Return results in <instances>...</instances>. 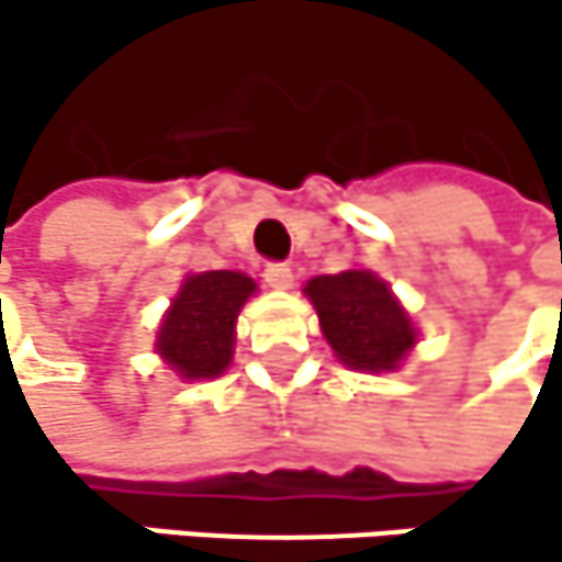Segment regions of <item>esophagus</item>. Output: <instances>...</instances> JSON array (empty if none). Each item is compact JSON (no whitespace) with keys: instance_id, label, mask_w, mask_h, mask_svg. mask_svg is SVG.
Instances as JSON below:
<instances>
[{"instance_id":"obj_1","label":"esophagus","mask_w":562,"mask_h":562,"mask_svg":"<svg viewBox=\"0 0 562 562\" xmlns=\"http://www.w3.org/2000/svg\"><path fill=\"white\" fill-rule=\"evenodd\" d=\"M262 279H266L272 290H290L293 286V269L286 262H266Z\"/></svg>"}]
</instances>
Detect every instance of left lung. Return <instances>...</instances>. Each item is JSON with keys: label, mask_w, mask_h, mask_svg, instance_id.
Returning <instances> with one entry per match:
<instances>
[{"label": "left lung", "mask_w": 562, "mask_h": 562, "mask_svg": "<svg viewBox=\"0 0 562 562\" xmlns=\"http://www.w3.org/2000/svg\"><path fill=\"white\" fill-rule=\"evenodd\" d=\"M323 337L353 371H394L415 347V327L387 283L367 269L316 276L306 283Z\"/></svg>", "instance_id": "8db88e82"}]
</instances>
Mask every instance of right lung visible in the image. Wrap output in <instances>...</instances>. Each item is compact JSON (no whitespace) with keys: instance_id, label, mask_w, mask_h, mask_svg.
<instances>
[{"instance_id":"1","label":"right lung","mask_w":562,"mask_h":562,"mask_svg":"<svg viewBox=\"0 0 562 562\" xmlns=\"http://www.w3.org/2000/svg\"><path fill=\"white\" fill-rule=\"evenodd\" d=\"M252 293V279L232 269L188 276L158 330V353L188 381L222 374L232 360L235 316Z\"/></svg>"}]
</instances>
